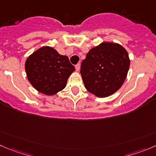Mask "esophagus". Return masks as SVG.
I'll use <instances>...</instances> for the list:
<instances>
[{
	"label": "esophagus",
	"instance_id": "1",
	"mask_svg": "<svg viewBox=\"0 0 156 156\" xmlns=\"http://www.w3.org/2000/svg\"><path fill=\"white\" fill-rule=\"evenodd\" d=\"M80 67H81V65L80 64H77L76 66H75V69H76L77 72H78V71L80 70Z\"/></svg>",
	"mask_w": 156,
	"mask_h": 156
}]
</instances>
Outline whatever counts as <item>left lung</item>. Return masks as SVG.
Masks as SVG:
<instances>
[{
  "label": "left lung",
  "instance_id": "1",
  "mask_svg": "<svg viewBox=\"0 0 156 156\" xmlns=\"http://www.w3.org/2000/svg\"><path fill=\"white\" fill-rule=\"evenodd\" d=\"M129 68V56L123 46L103 43L89 51L81 62L80 72L86 89L99 98H105L121 87Z\"/></svg>",
  "mask_w": 156,
  "mask_h": 156
}]
</instances>
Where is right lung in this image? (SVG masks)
I'll use <instances>...</instances> for the list:
<instances>
[{
	"instance_id": "add662e5",
	"label": "right lung",
	"mask_w": 156,
	"mask_h": 156,
	"mask_svg": "<svg viewBox=\"0 0 156 156\" xmlns=\"http://www.w3.org/2000/svg\"><path fill=\"white\" fill-rule=\"evenodd\" d=\"M25 69L30 84L46 95L55 94L65 88L75 67L66 55L52 47L43 46L26 61Z\"/></svg>"
}]
</instances>
